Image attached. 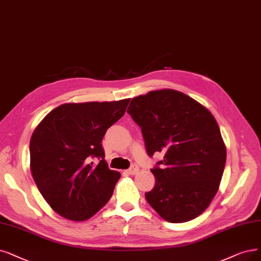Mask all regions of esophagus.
<instances>
[{
	"mask_svg": "<svg viewBox=\"0 0 261 261\" xmlns=\"http://www.w3.org/2000/svg\"><path fill=\"white\" fill-rule=\"evenodd\" d=\"M138 171H139V167L136 166V165H133L130 168L127 170V173L128 174H136V173H138Z\"/></svg>",
	"mask_w": 261,
	"mask_h": 261,
	"instance_id": "esophagus-1",
	"label": "esophagus"
}]
</instances>
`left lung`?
Masks as SVG:
<instances>
[{"label":"left lung","mask_w":261,"mask_h":261,"mask_svg":"<svg viewBox=\"0 0 261 261\" xmlns=\"http://www.w3.org/2000/svg\"><path fill=\"white\" fill-rule=\"evenodd\" d=\"M127 112L141 128L150 158L164 155L151 169L155 185L145 199L167 222L199 216L217 193L226 164V147L212 113L174 90L135 97Z\"/></svg>","instance_id":"8db88e82"}]
</instances>
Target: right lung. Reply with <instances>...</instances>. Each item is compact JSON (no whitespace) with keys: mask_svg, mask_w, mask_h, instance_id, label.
<instances>
[{"mask_svg":"<svg viewBox=\"0 0 261 261\" xmlns=\"http://www.w3.org/2000/svg\"><path fill=\"white\" fill-rule=\"evenodd\" d=\"M129 100L64 103L35 128L31 172L41 196L61 216L86 221L109 201L121 174L108 168L101 140ZM95 158L97 165L91 162Z\"/></svg>","mask_w":261,"mask_h":261,"instance_id":"add662e5","label":"right lung"}]
</instances>
